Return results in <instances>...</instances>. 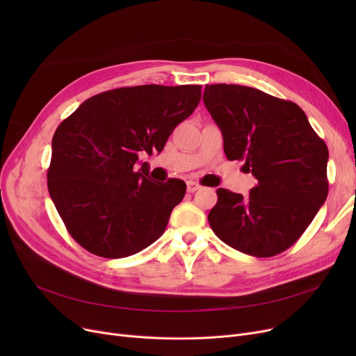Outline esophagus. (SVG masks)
Returning <instances> with one entry per match:
<instances>
[{
  "label": "esophagus",
  "instance_id": "obj_1",
  "mask_svg": "<svg viewBox=\"0 0 356 356\" xmlns=\"http://www.w3.org/2000/svg\"><path fill=\"white\" fill-rule=\"evenodd\" d=\"M200 189V184L199 183H196V181H188V192L189 193H193V192H196V191H199Z\"/></svg>",
  "mask_w": 356,
  "mask_h": 356
}]
</instances>
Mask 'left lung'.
Instances as JSON below:
<instances>
[{
  "mask_svg": "<svg viewBox=\"0 0 356 356\" xmlns=\"http://www.w3.org/2000/svg\"><path fill=\"white\" fill-rule=\"evenodd\" d=\"M203 102L222 131L228 160H242L257 179L248 196L218 189L208 215L229 247L273 257L303 235L329 192L325 141L303 109L255 88L207 85Z\"/></svg>",
  "mask_w": 356,
  "mask_h": 356,
  "instance_id": "8db88e82",
  "label": "left lung"
}]
</instances>
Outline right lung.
<instances>
[{
    "label": "right lung",
    "mask_w": 356,
    "mask_h": 356,
    "mask_svg": "<svg viewBox=\"0 0 356 356\" xmlns=\"http://www.w3.org/2000/svg\"><path fill=\"white\" fill-rule=\"evenodd\" d=\"M200 85H140L86 99L56 129L47 188L70 236L104 258L157 241L186 183L154 181L140 153H160L200 101Z\"/></svg>",
    "instance_id": "right-lung-1"
}]
</instances>
